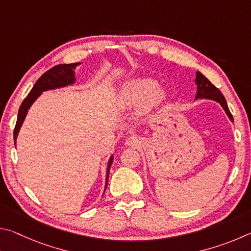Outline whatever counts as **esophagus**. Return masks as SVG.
<instances>
[{
    "mask_svg": "<svg viewBox=\"0 0 251 251\" xmlns=\"http://www.w3.org/2000/svg\"><path fill=\"white\" fill-rule=\"evenodd\" d=\"M126 145L127 146H130V147H137L139 144H141V139L137 136H129L128 138L126 139Z\"/></svg>",
    "mask_w": 251,
    "mask_h": 251,
    "instance_id": "1",
    "label": "esophagus"
}]
</instances>
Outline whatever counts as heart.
<instances>
[{"instance_id":"obj_1","label":"heart","mask_w":251,"mask_h":251,"mask_svg":"<svg viewBox=\"0 0 251 251\" xmlns=\"http://www.w3.org/2000/svg\"><path fill=\"white\" fill-rule=\"evenodd\" d=\"M167 99L166 87L156 85L151 78L137 77L128 80L121 87L117 95V104L123 109H134L141 106V115H147L160 108Z\"/></svg>"}]
</instances>
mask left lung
I'll return each instance as SVG.
<instances>
[{
    "instance_id": "obj_1",
    "label": "left lung",
    "mask_w": 251,
    "mask_h": 251,
    "mask_svg": "<svg viewBox=\"0 0 251 251\" xmlns=\"http://www.w3.org/2000/svg\"><path fill=\"white\" fill-rule=\"evenodd\" d=\"M195 83L197 85V93H196V97H195V100H198V99H206V100H215L222 105V107L224 108L225 112H226L227 116L229 117V120L231 122H233V117L231 115L230 110L228 108V105H227V101L225 100L224 95L222 94V92H220L217 87H215L214 85H212L209 79L206 78L205 76H203L201 72H196V78H195Z\"/></svg>"
}]
</instances>
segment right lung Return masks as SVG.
I'll list each match as a JSON object with an SVG mask.
<instances>
[{
	"label": "right lung",
	"mask_w": 251,
	"mask_h": 251,
	"mask_svg": "<svg viewBox=\"0 0 251 251\" xmlns=\"http://www.w3.org/2000/svg\"><path fill=\"white\" fill-rule=\"evenodd\" d=\"M80 63H72V64H59L52 67L46 73H44L41 77L36 80L35 85H34L31 92L28 93V95L25 97V100L22 101V104L20 106L19 114H18V121H16V125L14 128V144L16 145V138H18L19 131L21 129L25 117L27 115V112L32 104L35 101L41 94L45 91L50 90H56V88L66 87L69 85H73L76 80L75 77V69L76 66H78ZM114 157L113 155L110 156L107 164V171H106V184L105 189L107 187L108 176H109V169L112 166Z\"/></svg>",
	"instance_id": "right-lung-1"
}]
</instances>
